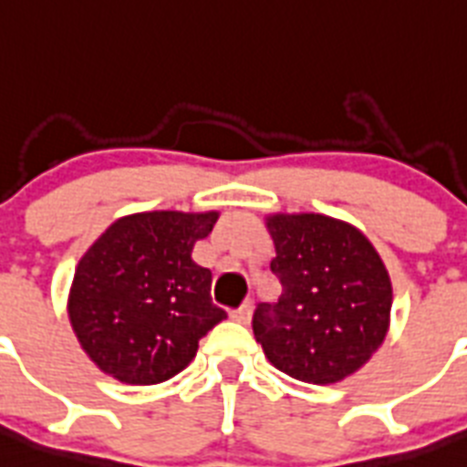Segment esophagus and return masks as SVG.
<instances>
[{"label": "esophagus", "mask_w": 467, "mask_h": 467, "mask_svg": "<svg viewBox=\"0 0 467 467\" xmlns=\"http://www.w3.org/2000/svg\"><path fill=\"white\" fill-rule=\"evenodd\" d=\"M251 310H254V301H244L242 306L237 307V310L230 312V317H233L234 322L246 324V322H249V317H251Z\"/></svg>", "instance_id": "1"}]
</instances>
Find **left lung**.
I'll list each match as a JSON object with an SVG mask.
<instances>
[{
  "instance_id": "left-lung-1",
  "label": "left lung",
  "mask_w": 467,
  "mask_h": 467,
  "mask_svg": "<svg viewBox=\"0 0 467 467\" xmlns=\"http://www.w3.org/2000/svg\"><path fill=\"white\" fill-rule=\"evenodd\" d=\"M282 284L275 303H258L254 336L279 371L327 385L355 374L388 331L392 286L367 237L322 213L267 218Z\"/></svg>"
}]
</instances>
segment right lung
Segmentation results:
<instances>
[{
    "mask_svg": "<svg viewBox=\"0 0 467 467\" xmlns=\"http://www.w3.org/2000/svg\"><path fill=\"white\" fill-rule=\"evenodd\" d=\"M218 213L150 211L112 223L84 254L70 322L93 362L117 380L155 385L192 362L225 310L211 301V270L192 261Z\"/></svg>",
    "mask_w": 467,
    "mask_h": 467,
    "instance_id": "1",
    "label": "right lung"
}]
</instances>
